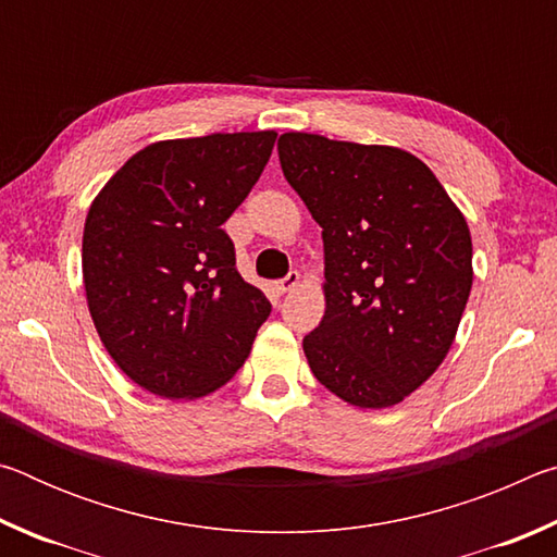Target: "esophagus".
Returning a JSON list of instances; mask_svg holds the SVG:
<instances>
[{"instance_id": "esophagus-1", "label": "esophagus", "mask_w": 557, "mask_h": 557, "mask_svg": "<svg viewBox=\"0 0 557 557\" xmlns=\"http://www.w3.org/2000/svg\"><path fill=\"white\" fill-rule=\"evenodd\" d=\"M297 285H299V272L297 270H289L287 275L277 282V289L280 292H292Z\"/></svg>"}]
</instances>
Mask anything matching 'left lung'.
I'll return each instance as SVG.
<instances>
[{
  "instance_id": "8db88e82",
  "label": "left lung",
  "mask_w": 557,
  "mask_h": 557,
  "mask_svg": "<svg viewBox=\"0 0 557 557\" xmlns=\"http://www.w3.org/2000/svg\"><path fill=\"white\" fill-rule=\"evenodd\" d=\"M282 174L322 225L326 312L305 336L317 381L391 408L445 361L471 292L465 215L418 157L287 132Z\"/></svg>"
}]
</instances>
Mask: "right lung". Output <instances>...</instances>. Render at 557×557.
<instances>
[{
    "label": "right lung",
    "instance_id": "obj_1",
    "mask_svg": "<svg viewBox=\"0 0 557 557\" xmlns=\"http://www.w3.org/2000/svg\"><path fill=\"white\" fill-rule=\"evenodd\" d=\"M277 132L166 139L127 159L92 201L83 282L122 371L162 398H201L238 373L272 305L235 268L223 223Z\"/></svg>",
    "mask_w": 557,
    "mask_h": 557
}]
</instances>
